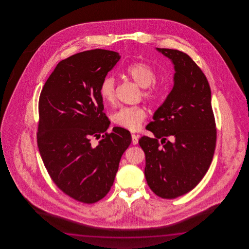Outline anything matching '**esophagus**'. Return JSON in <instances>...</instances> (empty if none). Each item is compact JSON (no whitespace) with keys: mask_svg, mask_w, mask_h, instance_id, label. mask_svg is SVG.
Segmentation results:
<instances>
[{"mask_svg":"<svg viewBox=\"0 0 249 249\" xmlns=\"http://www.w3.org/2000/svg\"><path fill=\"white\" fill-rule=\"evenodd\" d=\"M138 142H139V138H138L137 135H135V134H132V143L133 145H136L138 144Z\"/></svg>","mask_w":249,"mask_h":249,"instance_id":"1","label":"esophagus"}]
</instances>
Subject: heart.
Segmentation results:
<instances>
[{
    "label": "heart",
    "instance_id": "heart-1",
    "mask_svg": "<svg viewBox=\"0 0 249 249\" xmlns=\"http://www.w3.org/2000/svg\"><path fill=\"white\" fill-rule=\"evenodd\" d=\"M124 73L131 77L139 86L143 88L142 95L147 101L156 103L162 98L164 90L156 84L158 74L156 70L146 62H135L127 67ZM100 94L103 101L113 105L117 101L116 80L111 76H106L100 87ZM147 117V110L142 106L122 107L113 113L112 121L118 126L129 131H138Z\"/></svg>",
    "mask_w": 249,
    "mask_h": 249
}]
</instances>
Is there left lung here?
I'll list each match as a JSON object with an SVG mask.
<instances>
[{
  "label": "left lung",
  "mask_w": 249,
  "mask_h": 249,
  "mask_svg": "<svg viewBox=\"0 0 249 249\" xmlns=\"http://www.w3.org/2000/svg\"><path fill=\"white\" fill-rule=\"evenodd\" d=\"M157 50L175 65L174 87L146 127L155 138L143 136L139 144L145 152L148 185L156 195L172 199L193 190L207 174L216 126L211 89L200 68L178 50Z\"/></svg>",
  "instance_id": "left-lung-1"
}]
</instances>
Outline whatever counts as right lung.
Here are the masks:
<instances>
[{
  "mask_svg": "<svg viewBox=\"0 0 249 249\" xmlns=\"http://www.w3.org/2000/svg\"><path fill=\"white\" fill-rule=\"evenodd\" d=\"M95 49L56 66L39 98L37 145L53 182L77 201L92 204L110 191L120 159L132 142L129 131L114 127L104 113L100 87L120 59ZM93 138L101 139L95 145Z\"/></svg>",
  "mask_w": 249,
  "mask_h": 249,
  "instance_id": "obj_1",
  "label": "right lung"
}]
</instances>
